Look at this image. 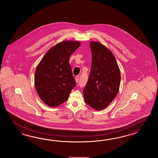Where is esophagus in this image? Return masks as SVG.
<instances>
[{"mask_svg":"<svg viewBox=\"0 0 158 158\" xmlns=\"http://www.w3.org/2000/svg\"><path fill=\"white\" fill-rule=\"evenodd\" d=\"M75 81H76V83L78 82V81H79V76H76V77H75Z\"/></svg>","mask_w":158,"mask_h":158,"instance_id":"esophagus-1","label":"esophagus"}]
</instances>
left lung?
I'll use <instances>...</instances> for the list:
<instances>
[{"label": "left lung", "instance_id": "1", "mask_svg": "<svg viewBox=\"0 0 158 158\" xmlns=\"http://www.w3.org/2000/svg\"><path fill=\"white\" fill-rule=\"evenodd\" d=\"M92 63L84 88V99L91 107L100 110L114 99L120 87V72L114 54L97 42L90 43Z\"/></svg>", "mask_w": 158, "mask_h": 158}]
</instances>
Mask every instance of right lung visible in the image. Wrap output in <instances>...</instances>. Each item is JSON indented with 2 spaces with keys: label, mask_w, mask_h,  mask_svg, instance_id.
<instances>
[{
  "label": "right lung",
  "mask_w": 158,
  "mask_h": 158,
  "mask_svg": "<svg viewBox=\"0 0 158 158\" xmlns=\"http://www.w3.org/2000/svg\"><path fill=\"white\" fill-rule=\"evenodd\" d=\"M78 41H63L51 47L38 65L35 86L41 100L50 107L67 101L76 81L69 59L80 47Z\"/></svg>",
  "instance_id": "obj_1"
}]
</instances>
